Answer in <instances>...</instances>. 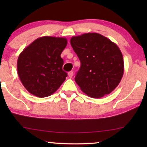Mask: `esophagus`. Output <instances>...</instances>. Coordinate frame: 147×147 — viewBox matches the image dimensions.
<instances>
[{"mask_svg": "<svg viewBox=\"0 0 147 147\" xmlns=\"http://www.w3.org/2000/svg\"><path fill=\"white\" fill-rule=\"evenodd\" d=\"M73 75H74V72L72 71L68 72V76H69L70 78H71L72 77H73Z\"/></svg>", "mask_w": 147, "mask_h": 147, "instance_id": "obj_1", "label": "esophagus"}]
</instances>
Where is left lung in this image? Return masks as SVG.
Listing matches in <instances>:
<instances>
[{
  "mask_svg": "<svg viewBox=\"0 0 147 147\" xmlns=\"http://www.w3.org/2000/svg\"><path fill=\"white\" fill-rule=\"evenodd\" d=\"M70 43L81 62L75 81L91 98L109 94L124 74L123 56L116 43L96 33L74 36Z\"/></svg>",
  "mask_w": 147,
  "mask_h": 147,
  "instance_id": "left-lung-1",
  "label": "left lung"
}]
</instances>
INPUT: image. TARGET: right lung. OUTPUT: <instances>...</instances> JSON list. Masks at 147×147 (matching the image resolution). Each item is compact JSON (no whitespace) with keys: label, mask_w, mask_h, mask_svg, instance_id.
Returning <instances> with one entry per match:
<instances>
[{"label":"right lung","mask_w":147,"mask_h":147,"mask_svg":"<svg viewBox=\"0 0 147 147\" xmlns=\"http://www.w3.org/2000/svg\"><path fill=\"white\" fill-rule=\"evenodd\" d=\"M64 37L44 36L35 40L20 53L19 77L28 92L39 98L57 91L67 74L62 69L61 53L67 45Z\"/></svg>","instance_id":"obj_1"}]
</instances>
